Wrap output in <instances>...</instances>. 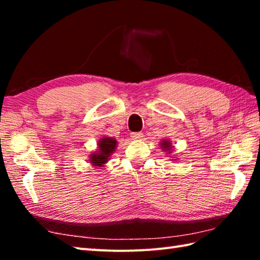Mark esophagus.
Returning a JSON list of instances; mask_svg holds the SVG:
<instances>
[{"mask_svg": "<svg viewBox=\"0 0 260 260\" xmlns=\"http://www.w3.org/2000/svg\"><path fill=\"white\" fill-rule=\"evenodd\" d=\"M131 137L135 141H139V140H142L143 133H141V132H134V133L131 134Z\"/></svg>", "mask_w": 260, "mask_h": 260, "instance_id": "1", "label": "esophagus"}]
</instances>
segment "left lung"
<instances>
[{"label": "left lung", "instance_id": "obj_1", "mask_svg": "<svg viewBox=\"0 0 260 260\" xmlns=\"http://www.w3.org/2000/svg\"><path fill=\"white\" fill-rule=\"evenodd\" d=\"M159 146H161L162 150L167 152L168 154L171 153V151H172V145H171V142L169 140H162Z\"/></svg>", "mask_w": 260, "mask_h": 260}]
</instances>
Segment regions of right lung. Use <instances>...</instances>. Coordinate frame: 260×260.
Masks as SVG:
<instances>
[{"instance_id":"obj_1","label":"right lung","mask_w":260,"mask_h":260,"mask_svg":"<svg viewBox=\"0 0 260 260\" xmlns=\"http://www.w3.org/2000/svg\"><path fill=\"white\" fill-rule=\"evenodd\" d=\"M98 147L95 152L89 155V161L92 167L103 168L108 162L110 155L114 153L117 146V141L113 137L104 136L103 139L98 141Z\"/></svg>"}]
</instances>
